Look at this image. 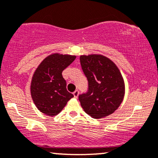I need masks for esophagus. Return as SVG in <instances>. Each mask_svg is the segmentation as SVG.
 Masks as SVG:
<instances>
[{
	"label": "esophagus",
	"instance_id": "esophagus-1",
	"mask_svg": "<svg viewBox=\"0 0 158 158\" xmlns=\"http://www.w3.org/2000/svg\"><path fill=\"white\" fill-rule=\"evenodd\" d=\"M79 90H75V91H74V92H73V96H74V97H75V98H77L78 97V96H79Z\"/></svg>",
	"mask_w": 158,
	"mask_h": 158
}]
</instances>
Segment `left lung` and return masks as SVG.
<instances>
[{"mask_svg":"<svg viewBox=\"0 0 158 158\" xmlns=\"http://www.w3.org/2000/svg\"><path fill=\"white\" fill-rule=\"evenodd\" d=\"M80 63L88 81V90L79 95L81 107L94 118L111 115L123 102L124 81L112 60L101 54L81 55Z\"/></svg>","mask_w":158,"mask_h":158,"instance_id":"obj_1","label":"left lung"}]
</instances>
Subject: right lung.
<instances>
[{"label":"right lung","instance_id":"add662e5","mask_svg":"<svg viewBox=\"0 0 158 158\" xmlns=\"http://www.w3.org/2000/svg\"><path fill=\"white\" fill-rule=\"evenodd\" d=\"M76 57L55 53L45 57L35 70L30 87L31 96L41 113L49 116L56 115L73 97L67 90L62 73Z\"/></svg>","mask_w":158,"mask_h":158}]
</instances>
